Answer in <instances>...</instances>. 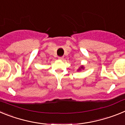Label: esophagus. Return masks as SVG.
Segmentation results:
<instances>
[{"label": "esophagus", "instance_id": "esophagus-1", "mask_svg": "<svg viewBox=\"0 0 125 125\" xmlns=\"http://www.w3.org/2000/svg\"><path fill=\"white\" fill-rule=\"evenodd\" d=\"M64 57H58V59H59V60H62V59H63Z\"/></svg>", "mask_w": 125, "mask_h": 125}]
</instances>
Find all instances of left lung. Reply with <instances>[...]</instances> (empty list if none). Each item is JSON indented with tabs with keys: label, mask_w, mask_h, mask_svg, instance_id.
<instances>
[{
	"label": "left lung",
	"mask_w": 125,
	"mask_h": 125,
	"mask_svg": "<svg viewBox=\"0 0 125 125\" xmlns=\"http://www.w3.org/2000/svg\"><path fill=\"white\" fill-rule=\"evenodd\" d=\"M84 67L83 65H81V66H79V68L77 69V71H81V70H84Z\"/></svg>",
	"instance_id": "1"
}]
</instances>
